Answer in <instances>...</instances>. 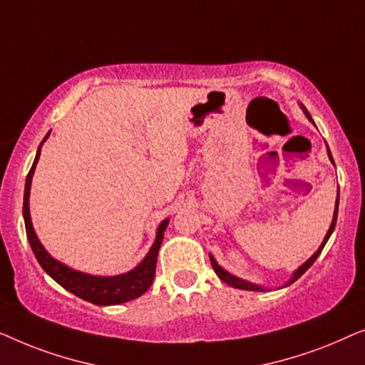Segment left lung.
Listing matches in <instances>:
<instances>
[{
  "instance_id": "obj_1",
  "label": "left lung",
  "mask_w": 365,
  "mask_h": 365,
  "mask_svg": "<svg viewBox=\"0 0 365 365\" xmlns=\"http://www.w3.org/2000/svg\"><path fill=\"white\" fill-rule=\"evenodd\" d=\"M302 110L306 112V115H307V119H309L311 122H312V119H311V115H309V112H307L304 107H302ZM312 124H314V122H312ZM327 155H329V158H331V162L334 163V160H332V155H331V152H329V148H327ZM337 208H339V195H337V200H336V210H334V217H332V223H331V227H329V230H327V233H326V236H324V241H322L321 243V246H319V250L316 251L314 255L311 256L309 259L306 261L304 264L302 266H299V268H297L296 271H294V274H292V278L287 281V283L284 284V286H289V284H292L294 283L296 279H299L302 274L306 273L307 269L311 268L312 266V263H314V261L317 259V256L321 255V251H322V248H324V245L327 243V240H329V236L332 235V232H334V228H336V220H337ZM210 261H212V266H213V269H215V273L218 274V278L223 281V283H227V284H230V286H233V287H238V289H246V291H264V287L263 286H259V284H253V283H250V281H245V279H240V278H236V276H233V274H230L228 271H225L222 266H220L218 263H217V259L213 258L212 255H210Z\"/></svg>"
}]
</instances>
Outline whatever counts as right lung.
Segmentation results:
<instances>
[{"mask_svg": "<svg viewBox=\"0 0 365 365\" xmlns=\"http://www.w3.org/2000/svg\"><path fill=\"white\" fill-rule=\"evenodd\" d=\"M48 135L43 138L46 142ZM41 142V145H43ZM41 145L36 153V158L33 162V167L26 177V185H24V202H23V217L24 225H26V235L28 241L31 245V250L38 259L46 273L53 278L56 283H59L64 289H68L73 294L79 296L81 299L89 301L92 304L97 306H112V304H122V302L132 301L135 297L142 296L148 287H150L153 276H155V266H157V255L160 250L163 232H165L168 220L158 225L157 228V238L155 243L152 245L150 251H148L145 258L140 261V264L135 266L129 273L117 274V276H92L81 273V271L71 269L68 266L59 263L58 259H54L48 251L44 250V246L41 245L38 236L34 233L33 223H31V215H29V190H31V180H33V173L36 168V163L39 160L41 155Z\"/></svg>", "mask_w": 365, "mask_h": 365, "instance_id": "1", "label": "right lung"}]
</instances>
